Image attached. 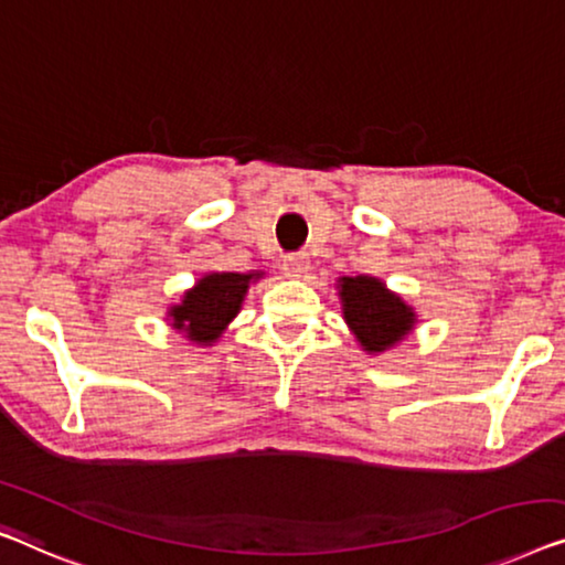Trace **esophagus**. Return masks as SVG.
I'll return each mask as SVG.
<instances>
[{
    "label": "esophagus",
    "instance_id": "esophagus-1",
    "mask_svg": "<svg viewBox=\"0 0 565 565\" xmlns=\"http://www.w3.org/2000/svg\"><path fill=\"white\" fill-rule=\"evenodd\" d=\"M282 273L288 277H306L310 273L308 255H288L282 263Z\"/></svg>",
    "mask_w": 565,
    "mask_h": 565
}]
</instances>
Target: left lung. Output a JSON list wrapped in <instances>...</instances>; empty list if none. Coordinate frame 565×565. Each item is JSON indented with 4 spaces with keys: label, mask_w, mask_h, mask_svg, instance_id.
I'll use <instances>...</instances> for the list:
<instances>
[{
    "label": "left lung",
    "mask_w": 565,
    "mask_h": 565,
    "mask_svg": "<svg viewBox=\"0 0 565 565\" xmlns=\"http://www.w3.org/2000/svg\"><path fill=\"white\" fill-rule=\"evenodd\" d=\"M341 316L362 351L380 356L403 343L418 326V313L380 277L343 275L337 280Z\"/></svg>",
    "instance_id": "obj_1"
}]
</instances>
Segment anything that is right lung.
<instances>
[{"mask_svg": "<svg viewBox=\"0 0 565 565\" xmlns=\"http://www.w3.org/2000/svg\"><path fill=\"white\" fill-rule=\"evenodd\" d=\"M265 273H203L181 302L168 308L166 321L173 331L183 333L193 347H214L224 337L228 323L239 316L249 285L259 282Z\"/></svg>", "mask_w": 565, "mask_h": 565, "instance_id": "1", "label": "right lung"}]
</instances>
